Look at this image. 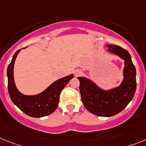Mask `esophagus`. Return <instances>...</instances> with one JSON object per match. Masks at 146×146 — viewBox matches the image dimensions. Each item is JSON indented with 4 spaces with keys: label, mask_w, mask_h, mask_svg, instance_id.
Wrapping results in <instances>:
<instances>
[{
    "label": "esophagus",
    "mask_w": 146,
    "mask_h": 146,
    "mask_svg": "<svg viewBox=\"0 0 146 146\" xmlns=\"http://www.w3.org/2000/svg\"><path fill=\"white\" fill-rule=\"evenodd\" d=\"M82 73V71L81 70H75L76 76H79Z\"/></svg>",
    "instance_id": "esophagus-1"
}]
</instances>
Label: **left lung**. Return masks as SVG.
Listing matches in <instances>:
<instances>
[{"mask_svg":"<svg viewBox=\"0 0 146 146\" xmlns=\"http://www.w3.org/2000/svg\"><path fill=\"white\" fill-rule=\"evenodd\" d=\"M106 46L108 52L124 60L123 79L120 84L111 89H103L89 78L78 77L84 107L93 114L104 117L114 116L122 111L132 100L137 88L136 69L129 52L117 45L106 44Z\"/></svg>","mask_w":146,"mask_h":146,"instance_id":"8db88e82","label":"left lung"}]
</instances>
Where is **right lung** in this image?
I'll return each instance as SVG.
<instances>
[{"instance_id": "1", "label": "right lung", "mask_w": 146, "mask_h": 146, "mask_svg": "<svg viewBox=\"0 0 146 146\" xmlns=\"http://www.w3.org/2000/svg\"><path fill=\"white\" fill-rule=\"evenodd\" d=\"M21 50L13 55V59L7 68L9 94L13 103L24 113L32 117L40 118L50 115L56 111L58 105L59 96L63 88L73 79L74 75L70 74L57 79L50 86L35 95H25L18 90L14 79V64L17 56Z\"/></svg>"}]
</instances>
